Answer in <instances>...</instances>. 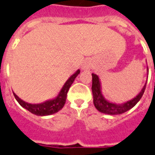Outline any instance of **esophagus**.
<instances>
[{
    "label": "esophagus",
    "mask_w": 155,
    "mask_h": 155,
    "mask_svg": "<svg viewBox=\"0 0 155 155\" xmlns=\"http://www.w3.org/2000/svg\"><path fill=\"white\" fill-rule=\"evenodd\" d=\"M92 67H93L92 61L90 60H87V61H85V62H84L83 65H82V70H91V68Z\"/></svg>",
    "instance_id": "1"
}]
</instances>
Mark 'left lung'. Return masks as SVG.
Here are the masks:
<instances>
[{
	"label": "left lung",
	"mask_w": 155,
	"mask_h": 155,
	"mask_svg": "<svg viewBox=\"0 0 155 155\" xmlns=\"http://www.w3.org/2000/svg\"><path fill=\"white\" fill-rule=\"evenodd\" d=\"M147 70H148V67H147ZM146 85L147 83L145 84L140 92L138 93V94L133 99L126 101L124 103L117 104L108 101L104 97L101 93V85L100 79L97 74H92V93L93 97H94V105L99 112L103 113L106 114L117 115L123 114L128 111L129 110H130L131 108H133L134 106L138 103L144 94Z\"/></svg>",
	"instance_id": "left-lung-1"
}]
</instances>
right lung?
<instances>
[{
	"label": "right lung",
	"instance_id": "add662e5",
	"mask_svg": "<svg viewBox=\"0 0 155 155\" xmlns=\"http://www.w3.org/2000/svg\"><path fill=\"white\" fill-rule=\"evenodd\" d=\"M80 70H78L73 75L69 78L67 81L60 90V92L58 94L56 97L45 101L42 103L40 104H31L28 103L26 101H23L15 93H13L14 97L16 98L18 103L23 107L26 109L30 113L33 114L38 115V116H47V115L54 114L55 113L58 112L63 108L65 105V101H66V97H67V93L69 91V89L70 88L71 85L74 83V80L77 78V76L80 74Z\"/></svg>",
	"mask_w": 155,
	"mask_h": 155
}]
</instances>
